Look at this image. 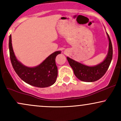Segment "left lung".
I'll use <instances>...</instances> for the list:
<instances>
[{
  "mask_svg": "<svg viewBox=\"0 0 121 121\" xmlns=\"http://www.w3.org/2000/svg\"><path fill=\"white\" fill-rule=\"evenodd\" d=\"M109 40V49L105 60L94 66H87L67 57L68 62L73 69L74 74L77 78L84 82H94L100 79L105 74L113 57V47L110 39L106 32Z\"/></svg>",
  "mask_w": 121,
  "mask_h": 121,
  "instance_id": "obj_1",
  "label": "left lung"
}]
</instances>
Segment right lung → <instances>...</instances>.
Returning a JSON list of instances; mask_svg holds the SVG:
<instances>
[{
	"mask_svg": "<svg viewBox=\"0 0 121 121\" xmlns=\"http://www.w3.org/2000/svg\"><path fill=\"white\" fill-rule=\"evenodd\" d=\"M9 56L15 71L25 82L34 86L46 87L55 83L57 77V67L55 59L61 51H56L37 66L28 67L20 62L15 56L12 45L11 35L9 39Z\"/></svg>",
	"mask_w": 121,
	"mask_h": 121,
	"instance_id": "1",
	"label": "right lung"
}]
</instances>
